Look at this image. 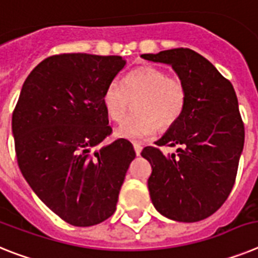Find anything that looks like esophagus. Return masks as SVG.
<instances>
[{
	"label": "esophagus",
	"mask_w": 258,
	"mask_h": 258,
	"mask_svg": "<svg viewBox=\"0 0 258 258\" xmlns=\"http://www.w3.org/2000/svg\"><path fill=\"white\" fill-rule=\"evenodd\" d=\"M134 149H135L136 156H140V153H142L143 147H142V145H140V144H134Z\"/></svg>",
	"instance_id": "obj_1"
}]
</instances>
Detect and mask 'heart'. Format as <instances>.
Instances as JSON below:
<instances>
[{
    "mask_svg": "<svg viewBox=\"0 0 258 258\" xmlns=\"http://www.w3.org/2000/svg\"><path fill=\"white\" fill-rule=\"evenodd\" d=\"M134 102V111L116 128V136L131 142L153 138L158 130L169 128L182 116L187 101L183 82L163 69L140 66L130 71L122 83L111 82L102 93V106L113 122H122Z\"/></svg>",
    "mask_w": 258,
    "mask_h": 258,
    "instance_id": "obj_1",
    "label": "heart"
}]
</instances>
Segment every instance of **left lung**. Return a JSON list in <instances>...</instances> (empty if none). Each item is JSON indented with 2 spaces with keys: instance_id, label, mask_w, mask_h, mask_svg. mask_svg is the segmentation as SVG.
Listing matches in <instances>:
<instances>
[{
  "instance_id": "8db88e82",
  "label": "left lung",
  "mask_w": 258,
  "mask_h": 258,
  "mask_svg": "<svg viewBox=\"0 0 258 258\" xmlns=\"http://www.w3.org/2000/svg\"><path fill=\"white\" fill-rule=\"evenodd\" d=\"M172 67L187 92L184 111L158 147H176L165 156L147 147L152 165L148 188L154 208L178 222H197L222 207L234 187L244 147V124L234 87L207 58L187 48L142 54Z\"/></svg>"
}]
</instances>
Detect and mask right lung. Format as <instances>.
Listing matches in <instances>:
<instances>
[{"instance_id":"1","label":"right lung","mask_w":258,"mask_h":258,"mask_svg":"<svg viewBox=\"0 0 258 258\" xmlns=\"http://www.w3.org/2000/svg\"><path fill=\"white\" fill-rule=\"evenodd\" d=\"M126 61L86 53L51 55L31 71L13 113L19 169L40 200L73 226L115 212L130 163L126 139L93 151L111 134L102 93Z\"/></svg>"}]
</instances>
